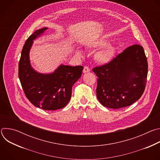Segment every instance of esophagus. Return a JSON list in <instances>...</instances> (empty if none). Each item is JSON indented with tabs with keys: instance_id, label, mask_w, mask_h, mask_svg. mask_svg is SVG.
Wrapping results in <instances>:
<instances>
[{
	"instance_id": "obj_1",
	"label": "esophagus",
	"mask_w": 160,
	"mask_h": 160,
	"mask_svg": "<svg viewBox=\"0 0 160 160\" xmlns=\"http://www.w3.org/2000/svg\"><path fill=\"white\" fill-rule=\"evenodd\" d=\"M90 72V68H89L88 66H84L83 72V73H87V72Z\"/></svg>"
}]
</instances>
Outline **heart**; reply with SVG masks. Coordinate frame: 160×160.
<instances>
[{
    "mask_svg": "<svg viewBox=\"0 0 160 160\" xmlns=\"http://www.w3.org/2000/svg\"><path fill=\"white\" fill-rule=\"evenodd\" d=\"M106 45V42L104 41H100L97 43L96 46L98 48H103ZM112 56V48L110 46H106L97 52V54L95 56V58L98 62L104 64L108 62L111 59Z\"/></svg>",
    "mask_w": 160,
    "mask_h": 160,
    "instance_id": "obj_1",
    "label": "heart"
}]
</instances>
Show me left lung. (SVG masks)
<instances>
[{"mask_svg": "<svg viewBox=\"0 0 160 160\" xmlns=\"http://www.w3.org/2000/svg\"><path fill=\"white\" fill-rule=\"evenodd\" d=\"M148 64L143 48L134 44L110 62L92 69L98 78L97 97L105 107L118 109L139 100L147 82Z\"/></svg>", "mask_w": 160, "mask_h": 160, "instance_id": "1", "label": "left lung"}]
</instances>
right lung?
I'll use <instances>...</instances> for the list:
<instances>
[{"mask_svg": "<svg viewBox=\"0 0 160 160\" xmlns=\"http://www.w3.org/2000/svg\"><path fill=\"white\" fill-rule=\"evenodd\" d=\"M48 28L36 30L25 42L19 61L18 75L27 99L35 106L44 110L63 108L72 96L73 84L80 78L83 67L60 65L51 74H42L31 66L29 52L33 40Z\"/></svg>", "mask_w": 160, "mask_h": 160, "instance_id": "add662e5", "label": "right lung"}]
</instances>
